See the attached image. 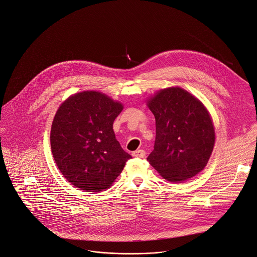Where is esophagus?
<instances>
[{
  "label": "esophagus",
  "instance_id": "34e87169",
  "mask_svg": "<svg viewBox=\"0 0 257 257\" xmlns=\"http://www.w3.org/2000/svg\"><path fill=\"white\" fill-rule=\"evenodd\" d=\"M132 155H133V157H136V158H144L145 155H146V152L144 150L140 149V150H137V151L133 152Z\"/></svg>",
  "mask_w": 257,
  "mask_h": 257
}]
</instances>
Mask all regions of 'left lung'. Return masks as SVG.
<instances>
[{"label": "left lung", "instance_id": "left-lung-1", "mask_svg": "<svg viewBox=\"0 0 257 257\" xmlns=\"http://www.w3.org/2000/svg\"><path fill=\"white\" fill-rule=\"evenodd\" d=\"M156 119L154 150L147 161L167 181L199 174L214 145V129L205 106L188 91L171 87L148 101Z\"/></svg>", "mask_w": 257, "mask_h": 257}]
</instances>
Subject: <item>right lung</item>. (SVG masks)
<instances>
[{"label": "right lung", "instance_id": "right-lung-1", "mask_svg": "<svg viewBox=\"0 0 257 257\" xmlns=\"http://www.w3.org/2000/svg\"><path fill=\"white\" fill-rule=\"evenodd\" d=\"M122 109L121 103L96 91L74 94L58 108L51 131L52 153L63 177L76 188L108 189L132 158L113 131Z\"/></svg>", "mask_w": 257, "mask_h": 257}]
</instances>
